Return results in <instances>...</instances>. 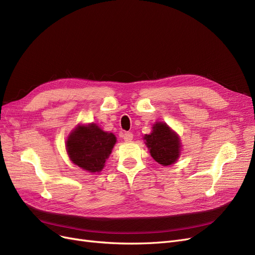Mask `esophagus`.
Instances as JSON below:
<instances>
[{
	"label": "esophagus",
	"mask_w": 255,
	"mask_h": 255,
	"mask_svg": "<svg viewBox=\"0 0 255 255\" xmlns=\"http://www.w3.org/2000/svg\"><path fill=\"white\" fill-rule=\"evenodd\" d=\"M132 138H133V134L131 133V132H126L124 134V140H125V142H130V140H132Z\"/></svg>",
	"instance_id": "1"
}]
</instances>
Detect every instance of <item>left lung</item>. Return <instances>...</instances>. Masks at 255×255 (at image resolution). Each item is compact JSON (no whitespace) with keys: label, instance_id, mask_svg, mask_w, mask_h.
<instances>
[{"label":"left lung","instance_id":"left-lung-1","mask_svg":"<svg viewBox=\"0 0 255 255\" xmlns=\"http://www.w3.org/2000/svg\"><path fill=\"white\" fill-rule=\"evenodd\" d=\"M143 138L150 154L162 166L174 164L181 155V138L165 122H155L151 132L145 134Z\"/></svg>","mask_w":255,"mask_h":255}]
</instances>
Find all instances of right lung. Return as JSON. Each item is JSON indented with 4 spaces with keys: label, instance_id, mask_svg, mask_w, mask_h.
Returning a JSON list of instances; mask_svg holds the SVG:
<instances>
[{
    "label": "right lung",
    "instance_id": "obj_1",
    "mask_svg": "<svg viewBox=\"0 0 255 255\" xmlns=\"http://www.w3.org/2000/svg\"><path fill=\"white\" fill-rule=\"evenodd\" d=\"M116 143L117 136L104 131L97 123L79 124L66 139V151L74 165L96 173L103 170Z\"/></svg>",
    "mask_w": 255,
    "mask_h": 255
}]
</instances>
